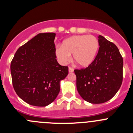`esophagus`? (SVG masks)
<instances>
[{
	"mask_svg": "<svg viewBox=\"0 0 133 133\" xmlns=\"http://www.w3.org/2000/svg\"><path fill=\"white\" fill-rule=\"evenodd\" d=\"M73 69L72 68H71V67H69V73H72V72H73Z\"/></svg>",
	"mask_w": 133,
	"mask_h": 133,
	"instance_id": "obj_1",
	"label": "esophagus"
}]
</instances>
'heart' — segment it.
<instances>
[{
    "label": "heart",
    "instance_id": "1",
    "mask_svg": "<svg viewBox=\"0 0 133 133\" xmlns=\"http://www.w3.org/2000/svg\"><path fill=\"white\" fill-rule=\"evenodd\" d=\"M99 49L97 38L92 35H75L62 42L61 47L56 49V56L62 64H65L72 59L81 68L89 66L94 61Z\"/></svg>",
    "mask_w": 133,
    "mask_h": 133
}]
</instances>
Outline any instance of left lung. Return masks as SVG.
<instances>
[{"instance_id":"1","label":"left lung","mask_w":133,"mask_h":133,"mask_svg":"<svg viewBox=\"0 0 133 133\" xmlns=\"http://www.w3.org/2000/svg\"><path fill=\"white\" fill-rule=\"evenodd\" d=\"M98 52L92 64L74 71L78 92L84 100L91 104L111 100L123 80L124 61L119 49L103 36H98Z\"/></svg>"}]
</instances>
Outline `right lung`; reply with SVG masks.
<instances>
[{"label":"right lung","mask_w":133,"mask_h":133,"mask_svg":"<svg viewBox=\"0 0 133 133\" xmlns=\"http://www.w3.org/2000/svg\"><path fill=\"white\" fill-rule=\"evenodd\" d=\"M54 33H39L17 49L11 62L12 83L16 93L31 105L45 107L60 92V82L68 67L57 62Z\"/></svg>","instance_id":"add662e5"}]
</instances>
